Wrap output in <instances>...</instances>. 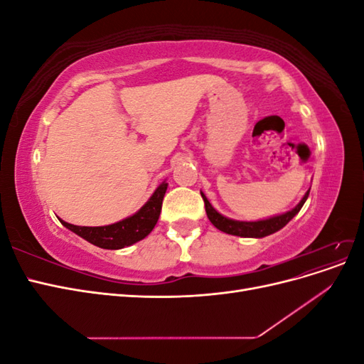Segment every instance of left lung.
I'll return each mask as SVG.
<instances>
[{"instance_id": "8db88e82", "label": "left lung", "mask_w": 364, "mask_h": 364, "mask_svg": "<svg viewBox=\"0 0 364 364\" xmlns=\"http://www.w3.org/2000/svg\"><path fill=\"white\" fill-rule=\"evenodd\" d=\"M203 197V202H205V209H206V215L209 218V222H211L217 229L222 230V232L230 234V235H237V237H247V238H262V237H267L273 232H277L281 228H284L287 225L290 220L301 211V208L304 206L305 200L310 191H306V194L304 196V199L299 202L294 209L291 211L277 215V217H272L269 220H261V222H237V220H230L223 217L222 214H218L215 209L211 206V203L208 202V199L205 197L203 193H200Z\"/></svg>"}]
</instances>
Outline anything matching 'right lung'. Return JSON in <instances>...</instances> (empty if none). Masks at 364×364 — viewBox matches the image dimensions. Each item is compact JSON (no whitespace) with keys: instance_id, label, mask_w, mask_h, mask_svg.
Wrapping results in <instances>:
<instances>
[{"instance_id":"right-lung-1","label":"right lung","mask_w":364,"mask_h":364,"mask_svg":"<svg viewBox=\"0 0 364 364\" xmlns=\"http://www.w3.org/2000/svg\"><path fill=\"white\" fill-rule=\"evenodd\" d=\"M167 191V182H164L158 186V190L153 193L149 202L142 206L136 214L129 218L121 220L118 223L109 225V226H74L60 220V223L73 230L74 234L90 241L91 245L98 246L102 249H123L136 243V241L147 237L151 229L155 228L161 208L164 194Z\"/></svg>"}]
</instances>
